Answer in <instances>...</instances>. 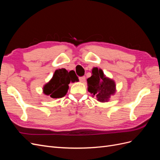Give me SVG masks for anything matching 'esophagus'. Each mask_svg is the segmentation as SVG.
<instances>
[{
    "label": "esophagus",
    "instance_id": "1",
    "mask_svg": "<svg viewBox=\"0 0 160 160\" xmlns=\"http://www.w3.org/2000/svg\"><path fill=\"white\" fill-rule=\"evenodd\" d=\"M79 81H80L81 82H82V83H84V82L85 81V77L83 76V77H79Z\"/></svg>",
    "mask_w": 160,
    "mask_h": 160
}]
</instances>
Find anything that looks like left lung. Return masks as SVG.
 <instances>
[{
  "mask_svg": "<svg viewBox=\"0 0 160 160\" xmlns=\"http://www.w3.org/2000/svg\"><path fill=\"white\" fill-rule=\"evenodd\" d=\"M88 90L99 102H108L116 92L115 82L106 77L102 69L93 67L91 77L88 79Z\"/></svg>",
  "mask_w": 160,
  "mask_h": 160,
  "instance_id": "8db88e82",
  "label": "left lung"
}]
</instances>
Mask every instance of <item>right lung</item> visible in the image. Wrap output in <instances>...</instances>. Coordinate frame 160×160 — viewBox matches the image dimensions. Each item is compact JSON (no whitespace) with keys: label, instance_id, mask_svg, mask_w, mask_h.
Here are the masks:
<instances>
[{"label":"right lung","instance_id":"right-lung-1","mask_svg":"<svg viewBox=\"0 0 160 160\" xmlns=\"http://www.w3.org/2000/svg\"><path fill=\"white\" fill-rule=\"evenodd\" d=\"M79 81L73 71L68 72L65 69H57L51 79L42 88L43 93L52 99L64 97L68 91L69 84Z\"/></svg>","mask_w":160,"mask_h":160}]
</instances>
